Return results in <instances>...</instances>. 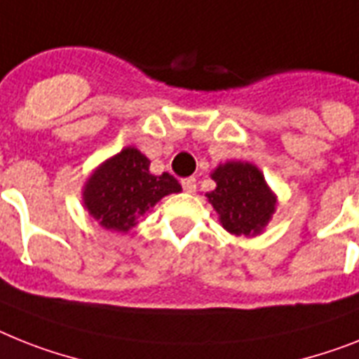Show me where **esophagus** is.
Masks as SVG:
<instances>
[{
    "mask_svg": "<svg viewBox=\"0 0 359 359\" xmlns=\"http://www.w3.org/2000/svg\"><path fill=\"white\" fill-rule=\"evenodd\" d=\"M182 187L185 192H194L196 191V180L194 177H185V180H182Z\"/></svg>",
    "mask_w": 359,
    "mask_h": 359,
    "instance_id": "obj_1",
    "label": "esophagus"
}]
</instances>
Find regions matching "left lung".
I'll list each match as a JSON object with an SVG mask.
<instances>
[{"label":"left lung","mask_w":359,"mask_h":359,"mask_svg":"<svg viewBox=\"0 0 359 359\" xmlns=\"http://www.w3.org/2000/svg\"><path fill=\"white\" fill-rule=\"evenodd\" d=\"M216 189L207 192L222 226L233 235H257L275 211V196L260 170L250 163H226L212 172Z\"/></svg>","instance_id":"left-lung-1"}]
</instances>
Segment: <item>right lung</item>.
I'll return each instance as SVG.
<instances>
[{"mask_svg": "<svg viewBox=\"0 0 359 359\" xmlns=\"http://www.w3.org/2000/svg\"><path fill=\"white\" fill-rule=\"evenodd\" d=\"M148 167L150 161L137 148H124L90 177L84 203L100 226L128 231L163 196L182 191L176 177L167 172L154 176Z\"/></svg>", "mask_w": 359, "mask_h": 359, "instance_id": "obj_1", "label": "right lung"}]
</instances>
